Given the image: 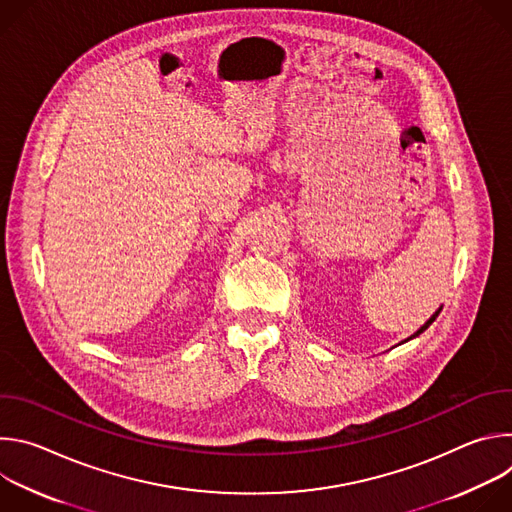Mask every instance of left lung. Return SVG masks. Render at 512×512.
Returning <instances> with one entry per match:
<instances>
[{
    "instance_id": "1",
    "label": "left lung",
    "mask_w": 512,
    "mask_h": 512,
    "mask_svg": "<svg viewBox=\"0 0 512 512\" xmlns=\"http://www.w3.org/2000/svg\"><path fill=\"white\" fill-rule=\"evenodd\" d=\"M440 312H442V308H440V310H437V312H435V314H433V316H431V318H429V320H427V322H425V324H423V326H421V328H419V330H417V332H415V334H411V336H409V338H407V340H411V338H415V336H419V334H421V332H425V330H427V328H429V324H431V322H433V320H435V318H437V314H440ZM407 340H405V342H407Z\"/></svg>"
}]
</instances>
